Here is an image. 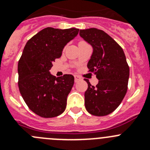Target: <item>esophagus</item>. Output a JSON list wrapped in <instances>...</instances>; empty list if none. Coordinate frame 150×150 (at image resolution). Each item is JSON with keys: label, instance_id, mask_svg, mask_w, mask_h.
I'll use <instances>...</instances> for the list:
<instances>
[{"label": "esophagus", "instance_id": "1", "mask_svg": "<svg viewBox=\"0 0 150 150\" xmlns=\"http://www.w3.org/2000/svg\"><path fill=\"white\" fill-rule=\"evenodd\" d=\"M80 79H81V78L79 77V76H77V75H74V80H75V82H78V81H79V80H80Z\"/></svg>", "mask_w": 150, "mask_h": 150}]
</instances>
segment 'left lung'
Here are the masks:
<instances>
[{"label": "left lung", "instance_id": "left-lung-1", "mask_svg": "<svg viewBox=\"0 0 150 150\" xmlns=\"http://www.w3.org/2000/svg\"><path fill=\"white\" fill-rule=\"evenodd\" d=\"M79 35L93 48L87 67L96 75L98 83L91 86L88 79L85 92V107L90 114H110L122 101L128 89L129 67L121 46L104 30L88 28Z\"/></svg>", "mask_w": 150, "mask_h": 150}]
</instances>
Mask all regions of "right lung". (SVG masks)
I'll use <instances>...</instances> for the list:
<instances>
[{"label":"right lung","mask_w":150,"mask_h":150,"mask_svg":"<svg viewBox=\"0 0 150 150\" xmlns=\"http://www.w3.org/2000/svg\"><path fill=\"white\" fill-rule=\"evenodd\" d=\"M78 32L79 29L74 28H46L25 46L18 63V88L29 109L41 117H55L65 110L74 77L64 74L56 78L50 70Z\"/></svg>","instance_id":"add662e5"}]
</instances>
